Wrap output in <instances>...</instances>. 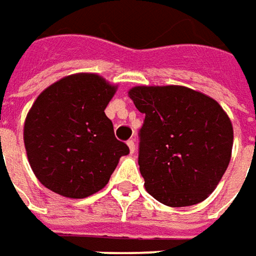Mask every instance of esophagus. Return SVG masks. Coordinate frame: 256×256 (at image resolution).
<instances>
[{"instance_id": "esophagus-1", "label": "esophagus", "mask_w": 256, "mask_h": 256, "mask_svg": "<svg viewBox=\"0 0 256 256\" xmlns=\"http://www.w3.org/2000/svg\"><path fill=\"white\" fill-rule=\"evenodd\" d=\"M128 150H130V153L133 154V153L136 152V143H134V140H128Z\"/></svg>"}]
</instances>
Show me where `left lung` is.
I'll return each instance as SVG.
<instances>
[{
    "label": "left lung",
    "mask_w": 256,
    "mask_h": 256,
    "mask_svg": "<svg viewBox=\"0 0 256 256\" xmlns=\"http://www.w3.org/2000/svg\"><path fill=\"white\" fill-rule=\"evenodd\" d=\"M128 96L146 114L138 166L148 194L168 207L204 201L231 160L228 114L214 99L186 86H136Z\"/></svg>",
    "instance_id": "8db88e82"
}]
</instances>
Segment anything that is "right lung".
I'll list each match as a JSON object with an SVG mask.
<instances>
[{
    "label": "right lung",
    "mask_w": 256,
    "mask_h": 256,
    "mask_svg": "<svg viewBox=\"0 0 256 256\" xmlns=\"http://www.w3.org/2000/svg\"><path fill=\"white\" fill-rule=\"evenodd\" d=\"M116 86L94 74H76L46 88L34 102L24 126L28 162L46 188L84 198L110 178L126 143L114 137L104 109Z\"/></svg>",
    "instance_id": "1"
}]
</instances>
